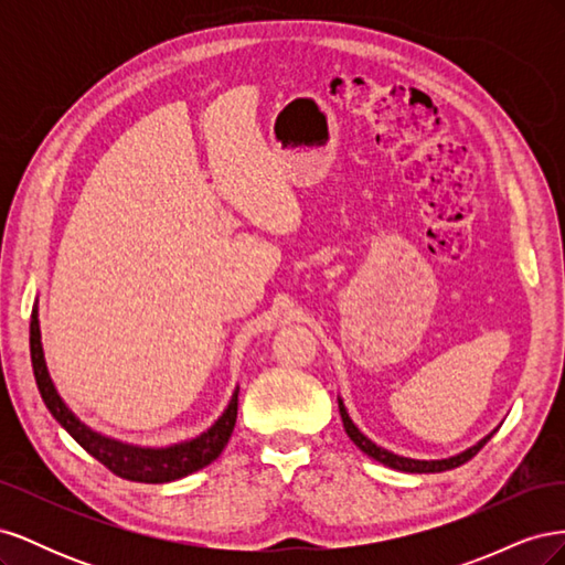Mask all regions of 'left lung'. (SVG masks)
I'll return each instance as SVG.
<instances>
[{"label": "left lung", "instance_id": "left-lung-1", "mask_svg": "<svg viewBox=\"0 0 565 565\" xmlns=\"http://www.w3.org/2000/svg\"><path fill=\"white\" fill-rule=\"evenodd\" d=\"M339 415H341V422H344V429H347L349 438H351V440L355 443V446L361 448L367 457L382 461V465H386V467H391V469L409 471V473H436V471H448V469H455V467H459V465H465V461H469L478 450H481V448L486 446V443L490 440V436L494 434V431H492V434L486 436L481 443H476L473 448H469V450H465V452H459V455H455V457H450V459L424 461V459L398 457V455H393V452H388V450H384V448H380V446H374V443H372L370 438H365L361 431H358V426L351 422V417H349V413H347V407H344V403H341V401H339Z\"/></svg>", "mask_w": 565, "mask_h": 565}]
</instances>
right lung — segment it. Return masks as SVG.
Masks as SVG:
<instances>
[{
    "instance_id": "add662e5",
    "label": "right lung",
    "mask_w": 565,
    "mask_h": 565,
    "mask_svg": "<svg viewBox=\"0 0 565 565\" xmlns=\"http://www.w3.org/2000/svg\"><path fill=\"white\" fill-rule=\"evenodd\" d=\"M30 358H32V372H35V382L42 393V401L49 407V413L56 417L63 429L71 434L79 446L96 457L100 465L110 469L115 476L127 478L136 483H169L193 473L202 467L212 465V461L226 448V443L233 434V426L237 419V391L226 407V413L216 419L212 429L200 434L193 440L179 443L172 448H134L125 443L110 440L92 429H87L71 409L65 407L61 396L56 393L54 384L46 372L42 339H40V320L38 309L32 311L30 318Z\"/></svg>"
}]
</instances>
